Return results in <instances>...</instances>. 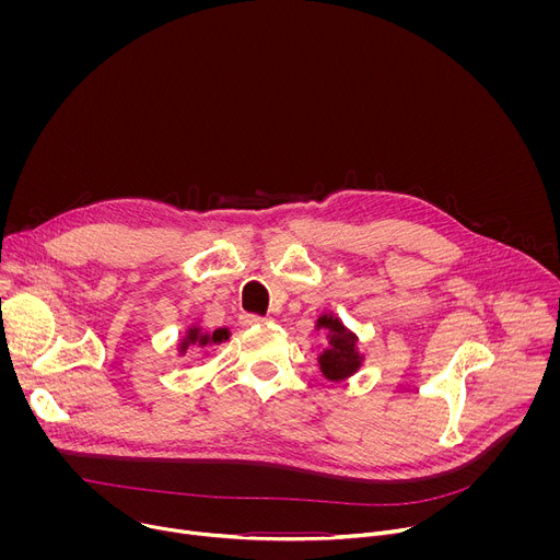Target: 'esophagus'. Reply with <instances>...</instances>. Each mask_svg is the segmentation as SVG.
<instances>
[{
    "mask_svg": "<svg viewBox=\"0 0 560 560\" xmlns=\"http://www.w3.org/2000/svg\"><path fill=\"white\" fill-rule=\"evenodd\" d=\"M268 322H270V318L259 316V314H244V316H242V324H244V326H266Z\"/></svg>",
    "mask_w": 560,
    "mask_h": 560,
    "instance_id": "obj_1",
    "label": "esophagus"
}]
</instances>
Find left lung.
I'll list each match as a JSON object with an SVG mask.
<instances>
[{"label":"left lung","mask_w":560,"mask_h":560,"mask_svg":"<svg viewBox=\"0 0 560 560\" xmlns=\"http://www.w3.org/2000/svg\"><path fill=\"white\" fill-rule=\"evenodd\" d=\"M316 330H324L328 339V348L316 357L318 370L332 381H346L352 374H357L365 361V354L359 350V337L341 322V318L332 312H326L316 318Z\"/></svg>","instance_id":"8db88e82"}]
</instances>
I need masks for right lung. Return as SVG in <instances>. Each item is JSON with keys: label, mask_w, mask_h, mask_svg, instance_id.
<instances>
[{"label": "right lung", "mask_w": 560, "mask_h": 560, "mask_svg": "<svg viewBox=\"0 0 560 560\" xmlns=\"http://www.w3.org/2000/svg\"><path fill=\"white\" fill-rule=\"evenodd\" d=\"M230 330L228 328H217V330H203L199 324H192V326H188L186 330H184V337L179 339V343H177V354L179 357H186L188 354V350L190 348H195V350H201V352H210V350H214L217 346H221V343H225L228 339H230Z\"/></svg>", "instance_id": "obj_1"}]
</instances>
